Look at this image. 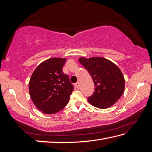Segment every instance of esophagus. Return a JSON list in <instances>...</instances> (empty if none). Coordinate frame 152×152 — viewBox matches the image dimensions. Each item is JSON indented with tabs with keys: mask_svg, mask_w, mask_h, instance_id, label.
Segmentation results:
<instances>
[{
	"mask_svg": "<svg viewBox=\"0 0 152 152\" xmlns=\"http://www.w3.org/2000/svg\"><path fill=\"white\" fill-rule=\"evenodd\" d=\"M75 87L77 89H79L80 88V83L79 82H77L75 83Z\"/></svg>",
	"mask_w": 152,
	"mask_h": 152,
	"instance_id": "obj_1",
	"label": "esophagus"
}]
</instances>
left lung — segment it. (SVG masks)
Returning a JSON list of instances; mask_svg holds the SVG:
<instances>
[{
  "label": "left lung",
  "instance_id": "8db88e82",
  "mask_svg": "<svg viewBox=\"0 0 152 152\" xmlns=\"http://www.w3.org/2000/svg\"><path fill=\"white\" fill-rule=\"evenodd\" d=\"M78 60L92 77L95 87L88 102L101 109L114 105L125 89V79L120 69L104 57H80Z\"/></svg>",
  "mask_w": 152,
  "mask_h": 152
}]
</instances>
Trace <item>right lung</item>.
Returning <instances> with one entry per match:
<instances>
[{"instance_id":"obj_1","label":"right lung","mask_w":152,"mask_h":152,"mask_svg":"<svg viewBox=\"0 0 152 152\" xmlns=\"http://www.w3.org/2000/svg\"><path fill=\"white\" fill-rule=\"evenodd\" d=\"M66 58L44 61L34 70L28 83L31 99L40 111L53 114L65 107L73 91L69 77L63 72Z\"/></svg>"}]
</instances>
